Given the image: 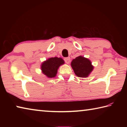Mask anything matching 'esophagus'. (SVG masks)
<instances>
[{"label":"esophagus","instance_id":"obj_1","mask_svg":"<svg viewBox=\"0 0 127 127\" xmlns=\"http://www.w3.org/2000/svg\"><path fill=\"white\" fill-rule=\"evenodd\" d=\"M64 60L66 63L68 64V63H69V62L70 61V57H66V58H65Z\"/></svg>","mask_w":127,"mask_h":127}]
</instances>
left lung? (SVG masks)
Masks as SVG:
<instances>
[{
  "instance_id": "left-lung-1",
  "label": "left lung",
  "mask_w": 127,
  "mask_h": 127,
  "mask_svg": "<svg viewBox=\"0 0 127 127\" xmlns=\"http://www.w3.org/2000/svg\"><path fill=\"white\" fill-rule=\"evenodd\" d=\"M71 66L75 74L79 77H87L94 68L90 60L82 56H79L73 60L71 62Z\"/></svg>"
}]
</instances>
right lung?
I'll return each mask as SVG.
<instances>
[{
    "label": "right lung",
    "instance_id": "right-lung-1",
    "mask_svg": "<svg viewBox=\"0 0 127 127\" xmlns=\"http://www.w3.org/2000/svg\"><path fill=\"white\" fill-rule=\"evenodd\" d=\"M64 63V61L61 58H51L42 64L41 70L49 78H53L56 76L59 66Z\"/></svg>",
    "mask_w": 127,
    "mask_h": 127
}]
</instances>
